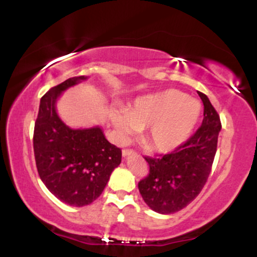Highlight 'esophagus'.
Listing matches in <instances>:
<instances>
[{"mask_svg": "<svg viewBox=\"0 0 257 257\" xmlns=\"http://www.w3.org/2000/svg\"><path fill=\"white\" fill-rule=\"evenodd\" d=\"M134 153H135L134 150H131V149H124L122 151L123 157H126V156H129V155H134Z\"/></svg>", "mask_w": 257, "mask_h": 257, "instance_id": "34e87169", "label": "esophagus"}]
</instances>
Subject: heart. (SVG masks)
Returning a JSON list of instances; mask_svg holds the SVG:
<instances>
[{"instance_id":"b5f03b06","label":"heart","mask_w":257,"mask_h":257,"mask_svg":"<svg viewBox=\"0 0 257 257\" xmlns=\"http://www.w3.org/2000/svg\"><path fill=\"white\" fill-rule=\"evenodd\" d=\"M202 107L185 93L168 89L139 96L124 108L113 110L111 119L120 135L145 129L146 145L153 151L170 152L188 140L198 124Z\"/></svg>"}]
</instances>
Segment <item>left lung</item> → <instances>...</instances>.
<instances>
[{
  "label": "left lung",
  "instance_id": "left-lung-1",
  "mask_svg": "<svg viewBox=\"0 0 257 257\" xmlns=\"http://www.w3.org/2000/svg\"><path fill=\"white\" fill-rule=\"evenodd\" d=\"M198 95L204 105V118L196 133L173 152L145 157L150 173L138 187L156 213L174 214L187 206L200 193L211 172L221 120L208 96L200 91Z\"/></svg>",
  "mask_w": 257,
  "mask_h": 257
}]
</instances>
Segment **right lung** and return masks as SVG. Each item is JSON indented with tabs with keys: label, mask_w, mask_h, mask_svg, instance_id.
Masks as SVG:
<instances>
[{
	"label": "right lung",
	"mask_w": 257,
	"mask_h": 257,
	"mask_svg": "<svg viewBox=\"0 0 257 257\" xmlns=\"http://www.w3.org/2000/svg\"><path fill=\"white\" fill-rule=\"evenodd\" d=\"M84 79L71 77L44 94L34 131L38 175L58 199L72 206L98 198L122 159L119 147L106 140L100 126L71 129L59 118L55 104L61 91Z\"/></svg>",
	"instance_id": "obj_1"
}]
</instances>
